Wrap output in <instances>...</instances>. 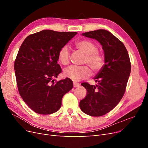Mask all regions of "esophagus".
<instances>
[{
  "instance_id": "34e87169",
  "label": "esophagus",
  "mask_w": 148,
  "mask_h": 148,
  "mask_svg": "<svg viewBox=\"0 0 148 148\" xmlns=\"http://www.w3.org/2000/svg\"><path fill=\"white\" fill-rule=\"evenodd\" d=\"M79 86V83H77V82H73V86L75 88L78 87Z\"/></svg>"
}]
</instances>
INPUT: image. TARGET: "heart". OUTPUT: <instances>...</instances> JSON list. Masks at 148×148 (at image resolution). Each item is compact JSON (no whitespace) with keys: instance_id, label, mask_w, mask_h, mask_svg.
<instances>
[{"instance_id":"1","label":"heart","mask_w":148,"mask_h":148,"mask_svg":"<svg viewBox=\"0 0 148 148\" xmlns=\"http://www.w3.org/2000/svg\"><path fill=\"white\" fill-rule=\"evenodd\" d=\"M75 45L79 51L85 54L83 63L88 65L94 73L99 72L104 66V59L101 53L97 51L96 44L89 40L83 39L76 42ZM58 59L62 64H69V51L66 46L62 47L59 50ZM86 65H70L65 69L64 73L67 78L73 81L78 82L91 75V70Z\"/></svg>"}]
</instances>
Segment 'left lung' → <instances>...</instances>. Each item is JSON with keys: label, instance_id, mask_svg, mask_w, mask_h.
<instances>
[{"label": "left lung", "instance_id": "8db88e82", "mask_svg": "<svg viewBox=\"0 0 148 148\" xmlns=\"http://www.w3.org/2000/svg\"><path fill=\"white\" fill-rule=\"evenodd\" d=\"M82 35L97 40L104 52L105 64L94 78L97 84H81L87 94L79 102L84 114L99 117L109 112L122 99L130 75L131 63L124 44L109 31L97 29Z\"/></svg>", "mask_w": 148, "mask_h": 148}]
</instances>
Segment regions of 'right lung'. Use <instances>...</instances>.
I'll return each instance as SVG.
<instances>
[{
	"instance_id": "1",
	"label": "right lung",
	"mask_w": 148,
	"mask_h": 148,
	"mask_svg": "<svg viewBox=\"0 0 148 148\" xmlns=\"http://www.w3.org/2000/svg\"><path fill=\"white\" fill-rule=\"evenodd\" d=\"M77 32L42 30L31 34L22 43L14 64L20 95L29 108L39 114L58 111L64 95L73 88L69 78L54 83L62 72L58 53Z\"/></svg>"
}]
</instances>
